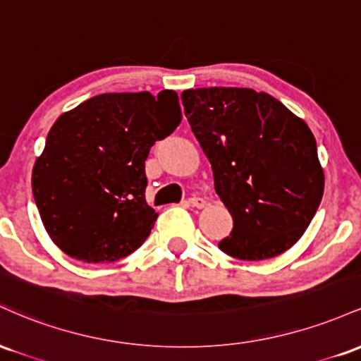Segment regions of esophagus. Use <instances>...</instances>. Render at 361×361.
<instances>
[{
	"instance_id": "34e87169",
	"label": "esophagus",
	"mask_w": 361,
	"mask_h": 361,
	"mask_svg": "<svg viewBox=\"0 0 361 361\" xmlns=\"http://www.w3.org/2000/svg\"><path fill=\"white\" fill-rule=\"evenodd\" d=\"M188 205L195 207V209H204V207L207 205V202L204 200V198H200V197H192L188 200Z\"/></svg>"
}]
</instances>
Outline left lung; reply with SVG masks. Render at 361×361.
<instances>
[{
	"instance_id": "1",
	"label": "left lung",
	"mask_w": 361,
	"mask_h": 361,
	"mask_svg": "<svg viewBox=\"0 0 361 361\" xmlns=\"http://www.w3.org/2000/svg\"><path fill=\"white\" fill-rule=\"evenodd\" d=\"M181 102L212 164L215 193L233 215V231L219 247L246 261L290 250L324 193L307 123L271 94L250 88L185 90Z\"/></svg>"
}]
</instances>
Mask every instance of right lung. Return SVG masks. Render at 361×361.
I'll return each instance as SVG.
<instances>
[{
    "label": "right lung",
    "instance_id": "right-lung-1",
    "mask_svg": "<svg viewBox=\"0 0 361 361\" xmlns=\"http://www.w3.org/2000/svg\"><path fill=\"white\" fill-rule=\"evenodd\" d=\"M181 120L178 94L103 93L51 127L32 192L51 239L85 263H111L142 246L157 214L146 202V159Z\"/></svg>",
    "mask_w": 361,
    "mask_h": 361
}]
</instances>
